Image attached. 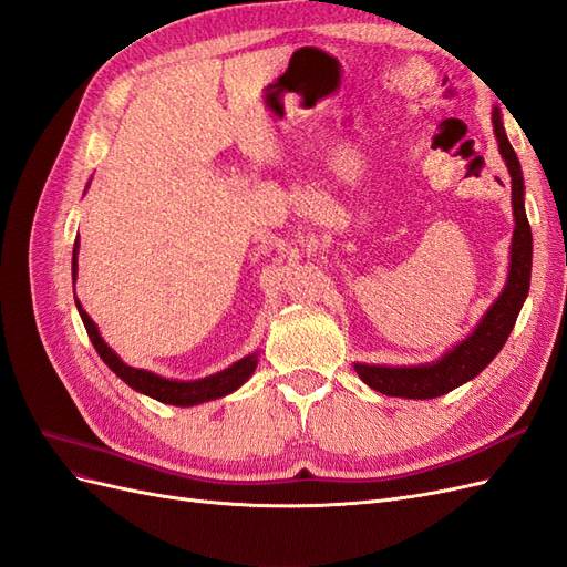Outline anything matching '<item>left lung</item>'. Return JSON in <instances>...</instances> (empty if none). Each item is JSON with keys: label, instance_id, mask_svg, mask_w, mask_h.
I'll use <instances>...</instances> for the list:
<instances>
[{"label": "left lung", "instance_id": "obj_1", "mask_svg": "<svg viewBox=\"0 0 567 567\" xmlns=\"http://www.w3.org/2000/svg\"><path fill=\"white\" fill-rule=\"evenodd\" d=\"M494 134L499 142V153L506 161L511 175V203L513 217H516V229H513L511 241V265L508 279L502 290V296L492 302L485 317L480 319L475 331L456 342V346L442 354L437 362L419 364V367H381V364H354L369 388L379 390L390 398H406V400H433L440 394H447L454 388L473 381L492 359L499 354L508 333L516 326L520 307L529 290V271H532V231L525 215V184L516 151H513L508 136L502 125V115L494 109L492 113Z\"/></svg>", "mask_w": 567, "mask_h": 567}]
</instances>
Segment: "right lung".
<instances>
[{"label": "right lung", "mask_w": 567, "mask_h": 567, "mask_svg": "<svg viewBox=\"0 0 567 567\" xmlns=\"http://www.w3.org/2000/svg\"><path fill=\"white\" fill-rule=\"evenodd\" d=\"M78 238H75V248H73V281L78 277ZM78 305V312L82 317V323L84 329H87V336L92 340L94 350L99 352V357L104 359V362L109 364V369L120 375L130 388H134L136 392H144L148 394V398L158 400L163 404H175V406H194V404H200V402H210V400H217V398H225V394L234 392L241 388L257 367V352L238 359L236 364H231L229 369L219 371V373H213V375H205V379H198V381H169V379H163V375L158 373H151L146 369H134V367H127L123 359H120L106 342L104 338H101L96 323L92 321V317L82 310V305L75 300Z\"/></svg>", "instance_id": "add662e5"}]
</instances>
